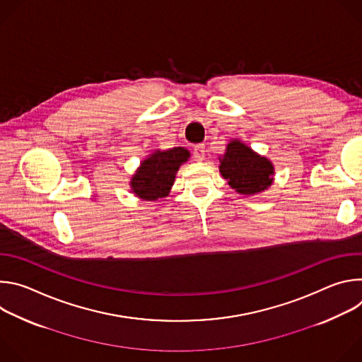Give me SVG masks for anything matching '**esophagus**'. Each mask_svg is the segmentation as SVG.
<instances>
[{"mask_svg":"<svg viewBox=\"0 0 362 362\" xmlns=\"http://www.w3.org/2000/svg\"><path fill=\"white\" fill-rule=\"evenodd\" d=\"M204 151H206V150H204V146H203V144L194 146V148H193V156H194V159L199 160V162L204 160V154H206Z\"/></svg>","mask_w":362,"mask_h":362,"instance_id":"esophagus-1","label":"esophagus"}]
</instances>
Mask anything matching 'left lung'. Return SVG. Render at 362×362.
Listing matches in <instances>:
<instances>
[{
    "instance_id": "left-lung-1",
    "label": "left lung",
    "mask_w": 362,
    "mask_h": 362,
    "mask_svg": "<svg viewBox=\"0 0 362 362\" xmlns=\"http://www.w3.org/2000/svg\"><path fill=\"white\" fill-rule=\"evenodd\" d=\"M219 172L235 192L252 196L267 190L274 180V165L240 140H232L219 158Z\"/></svg>"
}]
</instances>
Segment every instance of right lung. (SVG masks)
Returning a JSON list of instances; mask_svg holds the SVG:
<instances>
[{"mask_svg": "<svg viewBox=\"0 0 362 362\" xmlns=\"http://www.w3.org/2000/svg\"><path fill=\"white\" fill-rule=\"evenodd\" d=\"M190 158L185 147L156 150L140 163L130 180L132 192L143 200H158L169 194L179 168Z\"/></svg>", "mask_w": 362, "mask_h": 362, "instance_id": "add662e5", "label": "right lung"}]
</instances>
